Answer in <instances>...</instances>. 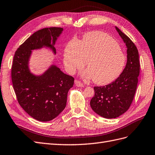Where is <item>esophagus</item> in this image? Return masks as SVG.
<instances>
[{
  "label": "esophagus",
  "mask_w": 155,
  "mask_h": 155,
  "mask_svg": "<svg viewBox=\"0 0 155 155\" xmlns=\"http://www.w3.org/2000/svg\"><path fill=\"white\" fill-rule=\"evenodd\" d=\"M74 82H75V84H76V86L77 87H83L84 86V84H82L81 82L78 81L76 80V81H74Z\"/></svg>",
  "instance_id": "34e87169"
}]
</instances>
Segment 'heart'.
I'll return each mask as SVG.
<instances>
[{
  "mask_svg": "<svg viewBox=\"0 0 155 155\" xmlns=\"http://www.w3.org/2000/svg\"><path fill=\"white\" fill-rule=\"evenodd\" d=\"M84 76L97 84L106 85L120 76L127 57L118 43L107 34L94 31L86 34L81 41L72 40L66 46L64 62L70 74L84 68Z\"/></svg>",
  "mask_w": 155,
  "mask_h": 155,
  "instance_id": "heart-1",
  "label": "heart"
}]
</instances>
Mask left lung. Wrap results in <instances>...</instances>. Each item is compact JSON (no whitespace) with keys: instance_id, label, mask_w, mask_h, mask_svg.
<instances>
[{"instance_id":"8db88e82","label":"left lung","mask_w":155,"mask_h":155,"mask_svg":"<svg viewBox=\"0 0 155 155\" xmlns=\"http://www.w3.org/2000/svg\"><path fill=\"white\" fill-rule=\"evenodd\" d=\"M127 47V62L116 81L104 86H95L90 101L94 111L105 118H116L127 112L133 101L140 74L138 51L131 39L116 27Z\"/></svg>"}]
</instances>
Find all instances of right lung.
I'll use <instances>...</instances> for the list:
<instances>
[{
    "mask_svg": "<svg viewBox=\"0 0 155 155\" xmlns=\"http://www.w3.org/2000/svg\"><path fill=\"white\" fill-rule=\"evenodd\" d=\"M62 30L60 27H51L37 31L21 44L14 56L12 81L17 101L26 113L38 121H51L63 111L68 93L74 84L73 77L55 65L41 76L32 74L28 66L32 50L47 46L56 54L54 45Z\"/></svg>",
    "mask_w": 155,
    "mask_h": 155,
    "instance_id": "1",
    "label": "right lung"
}]
</instances>
